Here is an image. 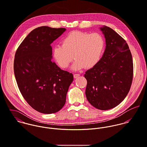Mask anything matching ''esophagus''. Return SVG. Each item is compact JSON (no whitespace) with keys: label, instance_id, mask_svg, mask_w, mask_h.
I'll return each instance as SVG.
<instances>
[{"label":"esophagus","instance_id":"esophagus-1","mask_svg":"<svg viewBox=\"0 0 147 147\" xmlns=\"http://www.w3.org/2000/svg\"><path fill=\"white\" fill-rule=\"evenodd\" d=\"M80 75V74H77V73H75L74 74V78H77L78 77H79Z\"/></svg>","mask_w":147,"mask_h":147}]
</instances>
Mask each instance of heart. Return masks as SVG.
Here are the masks:
<instances>
[{
  "mask_svg": "<svg viewBox=\"0 0 147 147\" xmlns=\"http://www.w3.org/2000/svg\"><path fill=\"white\" fill-rule=\"evenodd\" d=\"M105 48V40L100 33L75 30L63 37L61 45L53 48V56L63 69L69 66L74 57L76 60L72 68L80 70L85 66H95L100 60Z\"/></svg>",
  "mask_w": 147,
  "mask_h": 147,
  "instance_id": "1",
  "label": "heart"
}]
</instances>
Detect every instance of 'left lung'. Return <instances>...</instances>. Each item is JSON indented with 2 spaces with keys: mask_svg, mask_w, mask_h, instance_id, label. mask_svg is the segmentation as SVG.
Listing matches in <instances>:
<instances>
[{
  "mask_svg": "<svg viewBox=\"0 0 147 147\" xmlns=\"http://www.w3.org/2000/svg\"><path fill=\"white\" fill-rule=\"evenodd\" d=\"M106 38V49L99 62L88 70L86 96L94 107L107 110L119 105L127 95L132 82V57L125 40L115 30L100 28Z\"/></svg>",
  "mask_w": 147,
  "mask_h": 147,
  "instance_id": "left-lung-1",
  "label": "left lung"
}]
</instances>
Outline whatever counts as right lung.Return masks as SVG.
Instances as JSON below:
<instances>
[{
	"instance_id": "right-lung-1",
	"label": "right lung",
	"mask_w": 147,
	"mask_h": 147,
	"mask_svg": "<svg viewBox=\"0 0 147 147\" xmlns=\"http://www.w3.org/2000/svg\"><path fill=\"white\" fill-rule=\"evenodd\" d=\"M65 28L47 26L32 30L16 50L13 70L19 90L33 109L43 114L58 112L66 102L73 76L51 61V44Z\"/></svg>"
}]
</instances>
